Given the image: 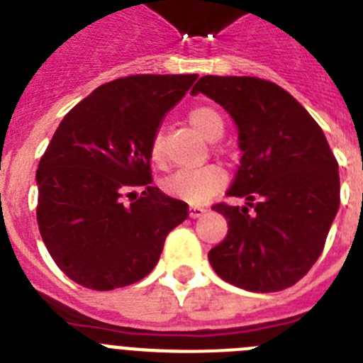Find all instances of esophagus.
Returning a JSON list of instances; mask_svg holds the SVG:
<instances>
[{
    "label": "esophagus",
    "instance_id": "1",
    "mask_svg": "<svg viewBox=\"0 0 363 363\" xmlns=\"http://www.w3.org/2000/svg\"><path fill=\"white\" fill-rule=\"evenodd\" d=\"M205 213L203 207H189V216L191 218H200Z\"/></svg>",
    "mask_w": 363,
    "mask_h": 363
}]
</instances>
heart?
<instances>
[{"mask_svg":"<svg viewBox=\"0 0 363 363\" xmlns=\"http://www.w3.org/2000/svg\"><path fill=\"white\" fill-rule=\"evenodd\" d=\"M189 121L207 140H218L223 133V120L213 107H205V105L194 107L189 112ZM150 160L158 165H162L165 160L160 134H156L150 143ZM225 172L221 171L220 167L205 165L174 172L163 182V189L169 196L184 200L187 203L200 205L211 200L225 185Z\"/></svg>","mask_w":363,"mask_h":363,"instance_id":"b5f03b06","label":"heart"}]
</instances>
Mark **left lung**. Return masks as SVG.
Listing matches in <instances>:
<instances>
[{"instance_id": "obj_1", "label": "left lung", "mask_w": 363, "mask_h": 363, "mask_svg": "<svg viewBox=\"0 0 363 363\" xmlns=\"http://www.w3.org/2000/svg\"><path fill=\"white\" fill-rule=\"evenodd\" d=\"M209 96L238 127V172L218 203L227 236L209 251L221 280L277 293L303 278L322 255L340 207L338 162L309 112L277 83L251 76H203L191 94Z\"/></svg>"}]
</instances>
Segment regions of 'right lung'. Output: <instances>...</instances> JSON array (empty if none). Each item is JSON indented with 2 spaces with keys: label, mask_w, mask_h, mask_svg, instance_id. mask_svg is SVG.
Instances as JSON below:
<instances>
[{
  "label": "right lung",
  "mask_w": 363,
  "mask_h": 363,
  "mask_svg": "<svg viewBox=\"0 0 363 363\" xmlns=\"http://www.w3.org/2000/svg\"><path fill=\"white\" fill-rule=\"evenodd\" d=\"M198 74H136L98 86L54 133L36 172L38 225L86 289L136 284L158 264L189 205L152 187L150 143ZM130 203H126V198Z\"/></svg>",
  "instance_id": "1"
}]
</instances>
